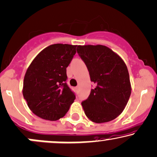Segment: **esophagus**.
<instances>
[{
  "mask_svg": "<svg viewBox=\"0 0 157 157\" xmlns=\"http://www.w3.org/2000/svg\"><path fill=\"white\" fill-rule=\"evenodd\" d=\"M75 89H76V90H78H78H79V86H77L76 87H75Z\"/></svg>",
  "mask_w": 157,
  "mask_h": 157,
  "instance_id": "1",
  "label": "esophagus"
}]
</instances>
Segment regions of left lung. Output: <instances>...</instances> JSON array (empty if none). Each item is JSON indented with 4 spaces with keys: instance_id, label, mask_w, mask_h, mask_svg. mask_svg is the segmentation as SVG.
I'll return each mask as SVG.
<instances>
[{
    "instance_id": "left-lung-1",
    "label": "left lung",
    "mask_w": 157,
    "mask_h": 157,
    "mask_svg": "<svg viewBox=\"0 0 157 157\" xmlns=\"http://www.w3.org/2000/svg\"><path fill=\"white\" fill-rule=\"evenodd\" d=\"M77 53L85 63L90 80L95 84L87 99L82 102L93 122L106 123L122 113L131 95L128 69L122 59L101 45H78Z\"/></svg>"
}]
</instances>
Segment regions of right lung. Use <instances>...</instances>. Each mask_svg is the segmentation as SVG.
I'll use <instances>...</instances> for the list:
<instances>
[{
  "label": "right lung",
  "mask_w": 157,
  "mask_h": 157,
  "mask_svg": "<svg viewBox=\"0 0 157 157\" xmlns=\"http://www.w3.org/2000/svg\"><path fill=\"white\" fill-rule=\"evenodd\" d=\"M77 45L53 44L43 49L28 67L23 95L28 106L38 117L57 121L64 117L75 99L67 86V70Z\"/></svg>",
  "instance_id": "add662e5"
}]
</instances>
